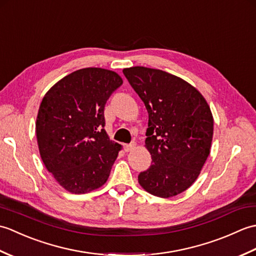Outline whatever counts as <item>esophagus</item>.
<instances>
[{
    "mask_svg": "<svg viewBox=\"0 0 256 256\" xmlns=\"http://www.w3.org/2000/svg\"><path fill=\"white\" fill-rule=\"evenodd\" d=\"M135 146H136V144H135V143H131V144H124L123 148H124V150L126 152V153H128V152H131V150L135 148Z\"/></svg>",
    "mask_w": 256,
    "mask_h": 256,
    "instance_id": "1",
    "label": "esophagus"
}]
</instances>
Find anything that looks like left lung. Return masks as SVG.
Listing matches in <instances>:
<instances>
[{"instance_id": "left-lung-1", "label": "left lung", "mask_w": 256, "mask_h": 256, "mask_svg": "<svg viewBox=\"0 0 256 256\" xmlns=\"http://www.w3.org/2000/svg\"><path fill=\"white\" fill-rule=\"evenodd\" d=\"M123 74L148 112L145 148L153 164L138 182L156 197L182 194L210 154L214 118L208 103L187 81L162 70L136 66Z\"/></svg>"}]
</instances>
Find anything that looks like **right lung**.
<instances>
[{"mask_svg": "<svg viewBox=\"0 0 256 256\" xmlns=\"http://www.w3.org/2000/svg\"><path fill=\"white\" fill-rule=\"evenodd\" d=\"M122 84L111 70L84 68L59 80L42 98L36 120L40 154L69 192H90L110 176L121 145L103 128L104 106Z\"/></svg>", "mask_w": 256, "mask_h": 256, "instance_id": "right-lung-1", "label": "right lung"}]
</instances>
